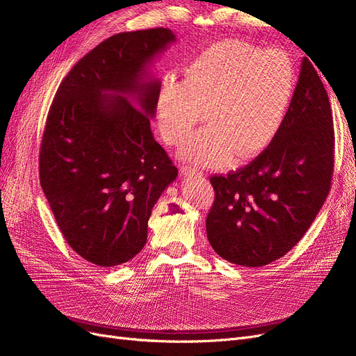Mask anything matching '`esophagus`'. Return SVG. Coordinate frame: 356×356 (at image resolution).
Wrapping results in <instances>:
<instances>
[{
    "instance_id": "34e87169",
    "label": "esophagus",
    "mask_w": 356,
    "mask_h": 356,
    "mask_svg": "<svg viewBox=\"0 0 356 356\" xmlns=\"http://www.w3.org/2000/svg\"><path fill=\"white\" fill-rule=\"evenodd\" d=\"M181 174L184 177H195V175H202V172L191 166H181Z\"/></svg>"
}]
</instances>
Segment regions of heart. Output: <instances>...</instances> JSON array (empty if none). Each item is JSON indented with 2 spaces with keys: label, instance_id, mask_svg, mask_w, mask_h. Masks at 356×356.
<instances>
[{
  "label": "heart",
  "instance_id": "obj_1",
  "mask_svg": "<svg viewBox=\"0 0 356 356\" xmlns=\"http://www.w3.org/2000/svg\"><path fill=\"white\" fill-rule=\"evenodd\" d=\"M297 88L294 62L229 38L200 51L184 79L168 75L160 84L156 118L160 134L179 145L202 118L208 122L179 149V157L204 166L250 160L270 145L286 120Z\"/></svg>",
  "mask_w": 356,
  "mask_h": 356
}]
</instances>
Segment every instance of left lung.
<instances>
[{"mask_svg":"<svg viewBox=\"0 0 356 356\" xmlns=\"http://www.w3.org/2000/svg\"><path fill=\"white\" fill-rule=\"evenodd\" d=\"M334 170V127L327 90L303 58L286 120L250 165L213 175L207 217L213 251L243 267H261L298 243L324 204Z\"/></svg>","mask_w":356,"mask_h":356,"instance_id":"left-lung-1","label":"left lung"}]
</instances>
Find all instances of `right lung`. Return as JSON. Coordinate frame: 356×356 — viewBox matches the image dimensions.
Listing matches in <instances>:
<instances>
[{
  "label": "right lung",
  "instance_id": "right-lung-1",
  "mask_svg": "<svg viewBox=\"0 0 356 356\" xmlns=\"http://www.w3.org/2000/svg\"><path fill=\"white\" fill-rule=\"evenodd\" d=\"M177 41L168 28L122 32L60 83L40 148V182L68 245L99 267L147 242L152 209L178 169L156 141L160 83L149 65Z\"/></svg>",
  "mask_w": 356,
  "mask_h": 356
}]
</instances>
